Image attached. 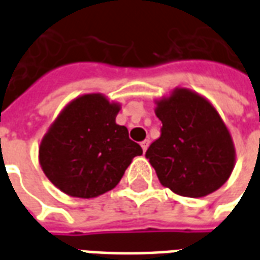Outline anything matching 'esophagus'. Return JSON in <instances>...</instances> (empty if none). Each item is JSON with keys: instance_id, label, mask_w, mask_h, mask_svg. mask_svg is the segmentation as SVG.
<instances>
[{"instance_id": "esophagus-1", "label": "esophagus", "mask_w": 260, "mask_h": 260, "mask_svg": "<svg viewBox=\"0 0 260 260\" xmlns=\"http://www.w3.org/2000/svg\"><path fill=\"white\" fill-rule=\"evenodd\" d=\"M149 145H150V141H149V139H145V141L142 142L141 146H142V149H143V152H146L147 147H149Z\"/></svg>"}]
</instances>
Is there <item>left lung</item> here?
<instances>
[{"label":"left lung","mask_w":260,"mask_h":260,"mask_svg":"<svg viewBox=\"0 0 260 260\" xmlns=\"http://www.w3.org/2000/svg\"><path fill=\"white\" fill-rule=\"evenodd\" d=\"M161 135L146 157L160 184L177 195L202 198L225 184L235 166V147L227 125L206 97L175 87L156 100Z\"/></svg>","instance_id":"8db88e82"}]
</instances>
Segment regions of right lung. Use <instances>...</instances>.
<instances>
[{
	"label": "right lung",
	"instance_id": "1",
	"mask_svg": "<svg viewBox=\"0 0 260 260\" xmlns=\"http://www.w3.org/2000/svg\"><path fill=\"white\" fill-rule=\"evenodd\" d=\"M121 104L102 93L69 102L39 146L43 173L59 191L90 199L117 186L142 147L115 122Z\"/></svg>",
	"mask_w": 260,
	"mask_h": 260
}]
</instances>
